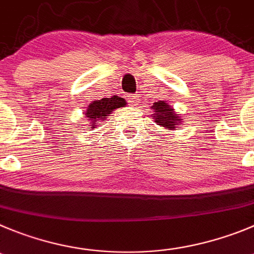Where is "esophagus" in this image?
<instances>
[{"label":"esophagus","mask_w":254,"mask_h":254,"mask_svg":"<svg viewBox=\"0 0 254 254\" xmlns=\"http://www.w3.org/2000/svg\"><path fill=\"white\" fill-rule=\"evenodd\" d=\"M127 101L130 103V105H138L140 99L136 95H127Z\"/></svg>","instance_id":"obj_1"}]
</instances>
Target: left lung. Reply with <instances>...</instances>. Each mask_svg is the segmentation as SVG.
Listing matches in <instances>:
<instances>
[{
    "instance_id": "8db88e82",
    "label": "left lung",
    "mask_w": 254,
    "mask_h": 254,
    "mask_svg": "<svg viewBox=\"0 0 254 254\" xmlns=\"http://www.w3.org/2000/svg\"><path fill=\"white\" fill-rule=\"evenodd\" d=\"M151 110H154L153 119L155 120V124L164 127L167 130H177L178 127H182L183 119L178 113H175L174 108L169 105L165 101H158L154 103L151 106Z\"/></svg>"
}]
</instances>
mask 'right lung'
Wrapping results in <instances>:
<instances>
[{"mask_svg":"<svg viewBox=\"0 0 254 254\" xmlns=\"http://www.w3.org/2000/svg\"><path fill=\"white\" fill-rule=\"evenodd\" d=\"M127 105L125 99L119 98V96H111V98H104L100 100H95L89 104L85 115L89 122V127L87 129H94L100 124L101 122L106 119V116L110 115L115 109L124 108Z\"/></svg>","mask_w":254,"mask_h":254,"instance_id":"add662e5","label":"right lung"}]
</instances>
